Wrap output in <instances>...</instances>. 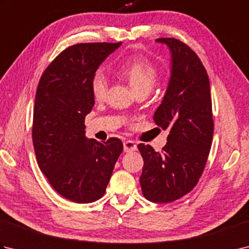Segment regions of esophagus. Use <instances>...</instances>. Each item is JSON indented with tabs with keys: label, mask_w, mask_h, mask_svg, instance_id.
I'll use <instances>...</instances> for the list:
<instances>
[{
	"label": "esophagus",
	"mask_w": 249,
	"mask_h": 249,
	"mask_svg": "<svg viewBox=\"0 0 249 249\" xmlns=\"http://www.w3.org/2000/svg\"><path fill=\"white\" fill-rule=\"evenodd\" d=\"M137 150V144L133 140H127L124 142V152H133Z\"/></svg>",
	"instance_id": "1"
}]
</instances>
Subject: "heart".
Segmentation results:
<instances>
[{
    "instance_id": "heart-1",
    "label": "heart",
    "mask_w": 249,
    "mask_h": 249,
    "mask_svg": "<svg viewBox=\"0 0 249 249\" xmlns=\"http://www.w3.org/2000/svg\"><path fill=\"white\" fill-rule=\"evenodd\" d=\"M119 75L127 79L136 94H149L156 86L160 78L157 67L150 59L142 54H134L122 61L116 67ZM108 89V79L105 73L97 71L91 79V92L97 100L106 96Z\"/></svg>"
}]
</instances>
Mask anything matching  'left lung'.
I'll use <instances>...</instances> for the list:
<instances>
[{
    "label": "left lung",
    "mask_w": 249,
    "mask_h": 249,
    "mask_svg": "<svg viewBox=\"0 0 249 249\" xmlns=\"http://www.w3.org/2000/svg\"><path fill=\"white\" fill-rule=\"evenodd\" d=\"M172 53V75L155 123L168 129L167 144L155 152L138 144L143 158L140 185L144 197L168 203L198 184L212 145L214 121L208 72L196 52L176 38H158Z\"/></svg>",
    "instance_id": "left-lung-1"
}]
</instances>
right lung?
Masks as SVG:
<instances>
[{"label": "right lung", "instance_id": "right-lung-1", "mask_svg": "<svg viewBox=\"0 0 249 249\" xmlns=\"http://www.w3.org/2000/svg\"><path fill=\"white\" fill-rule=\"evenodd\" d=\"M122 43H84L63 50L37 86L32 139L37 163L57 194L77 203L105 195L123 143L86 137V115L94 97L91 79Z\"/></svg>", "mask_w": 249, "mask_h": 249}]
</instances>
